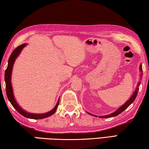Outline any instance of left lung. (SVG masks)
I'll list each match as a JSON object with an SVG mask.
<instances>
[{"label":"left lung","instance_id":"8db88e82","mask_svg":"<svg viewBox=\"0 0 149 149\" xmlns=\"http://www.w3.org/2000/svg\"><path fill=\"white\" fill-rule=\"evenodd\" d=\"M141 69H142L141 68V66H140V70L141 71ZM139 84H140V83H138V86H137V88H136V89L135 90V92H134V94H132V96H131V97L126 102V103H125L123 104V105H122L120 108H119V109H118V110H116L115 112L111 113V114L107 115V116H99V118H111V117H114V116H118V115L119 114V113H121V112H123L124 110L126 109H127V108L129 107L130 104H132L133 102H134V101L135 100L136 96H137V95H138V92L139 91V88H138V87L139 86ZM89 114L92 115V114H91V113H89ZM93 116H94V115H93ZM95 117H97V116H95Z\"/></svg>","mask_w":149,"mask_h":149}]
</instances>
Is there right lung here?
Returning <instances> with one entry per match:
<instances>
[{
  "instance_id": "right-lung-1",
  "label": "right lung",
  "mask_w": 149,
  "mask_h": 149,
  "mask_svg": "<svg viewBox=\"0 0 149 149\" xmlns=\"http://www.w3.org/2000/svg\"><path fill=\"white\" fill-rule=\"evenodd\" d=\"M25 46H26V44H22V45L17 46V47L12 52V53H11L10 57L8 59V65L7 68L5 71V75H4V79H5V82H6V92L7 97L9 101H10V102L11 103V104H12V106L15 108V109L20 114L24 116V117L27 118L34 119H40L48 118L49 116L54 114V113L55 112V111H56L58 105H59V100L58 101L56 106H55L54 109L53 110H52L51 111H49L47 113H42V114H34V113H28L27 112L24 111L23 109H22L19 106V104L17 103V102L14 98L12 86H11V71H12L13 65L15 60L17 57L19 55L20 51L22 50V48H24Z\"/></svg>"
}]
</instances>
